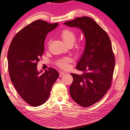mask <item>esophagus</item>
I'll return each mask as SVG.
<instances>
[{"label": "esophagus", "instance_id": "obj_1", "mask_svg": "<svg viewBox=\"0 0 130 130\" xmlns=\"http://www.w3.org/2000/svg\"><path fill=\"white\" fill-rule=\"evenodd\" d=\"M64 74H65L64 72L60 71V73H59V76H62L63 75H64Z\"/></svg>", "mask_w": 130, "mask_h": 130}]
</instances>
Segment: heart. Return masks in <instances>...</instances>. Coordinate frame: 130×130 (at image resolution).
I'll return each instance as SVG.
<instances>
[{"mask_svg": "<svg viewBox=\"0 0 130 130\" xmlns=\"http://www.w3.org/2000/svg\"><path fill=\"white\" fill-rule=\"evenodd\" d=\"M60 36L63 40L64 42L67 45H73L74 42L76 39V35L75 31L70 29H65L63 30L60 33ZM50 41H48V44H50ZM82 45L80 44H77L75 45V51L79 52L81 50ZM71 61V59L69 57H65V58L60 59L57 61V65L61 69H66L68 68L67 63Z\"/></svg>", "mask_w": 130, "mask_h": 130, "instance_id": "b5f03b06", "label": "heart"}]
</instances>
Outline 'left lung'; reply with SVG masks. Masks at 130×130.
<instances>
[{
	"instance_id": "left-lung-1",
	"label": "left lung",
	"mask_w": 130,
	"mask_h": 130,
	"mask_svg": "<svg viewBox=\"0 0 130 130\" xmlns=\"http://www.w3.org/2000/svg\"><path fill=\"white\" fill-rule=\"evenodd\" d=\"M64 24L80 29L86 44L76 69L81 75L71 73L73 82L70 87L73 100L83 107L97 103L109 90L112 80L115 59L107 32L88 17L76 18Z\"/></svg>"
}]
</instances>
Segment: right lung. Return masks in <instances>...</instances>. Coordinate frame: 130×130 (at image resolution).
I'll list each match as a JSON object with an SVG mask.
<instances>
[{"mask_svg": "<svg viewBox=\"0 0 130 130\" xmlns=\"http://www.w3.org/2000/svg\"><path fill=\"white\" fill-rule=\"evenodd\" d=\"M58 26L37 20L16 34L8 51V69L11 82L22 99L32 107L45 103L59 74L49 68L41 74L37 63L44 51L46 35Z\"/></svg>", "mask_w": 130, "mask_h": 130, "instance_id": "right-lung-1", "label": "right lung"}]
</instances>
